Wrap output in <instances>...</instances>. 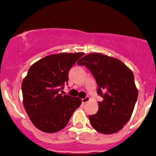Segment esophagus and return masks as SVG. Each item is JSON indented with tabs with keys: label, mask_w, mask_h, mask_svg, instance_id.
<instances>
[{
	"label": "esophagus",
	"mask_w": 156,
	"mask_h": 156,
	"mask_svg": "<svg viewBox=\"0 0 156 156\" xmlns=\"http://www.w3.org/2000/svg\"><path fill=\"white\" fill-rule=\"evenodd\" d=\"M89 100H90V97H86L85 98H84V99H82V102H83V104H85V103H86L87 101H88Z\"/></svg>",
	"instance_id": "obj_1"
}]
</instances>
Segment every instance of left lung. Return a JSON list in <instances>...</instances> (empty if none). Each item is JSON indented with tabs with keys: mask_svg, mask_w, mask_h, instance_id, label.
Returning a JSON list of instances; mask_svg holds the SVG:
<instances>
[{
	"mask_svg": "<svg viewBox=\"0 0 156 156\" xmlns=\"http://www.w3.org/2000/svg\"><path fill=\"white\" fill-rule=\"evenodd\" d=\"M77 65L91 71L102 97L97 113L88 117L90 125L103 134L119 131L132 116L138 98L133 73L119 59L100 53L85 55Z\"/></svg>",
	"mask_w": 156,
	"mask_h": 156,
	"instance_id": "1",
	"label": "left lung"
}]
</instances>
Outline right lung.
<instances>
[{
	"mask_svg": "<svg viewBox=\"0 0 156 156\" xmlns=\"http://www.w3.org/2000/svg\"><path fill=\"white\" fill-rule=\"evenodd\" d=\"M84 55L60 53L43 57L29 69L22 83L23 103L31 122L37 129L53 133L63 129L81 99L62 96L69 71Z\"/></svg>",
	"mask_w": 156,
	"mask_h": 156,
	"instance_id": "add662e5",
	"label": "right lung"
}]
</instances>
